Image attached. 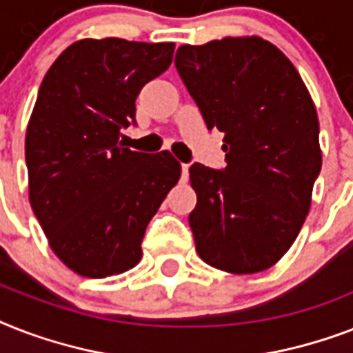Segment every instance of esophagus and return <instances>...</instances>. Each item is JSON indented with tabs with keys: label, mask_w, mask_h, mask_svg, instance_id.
Masks as SVG:
<instances>
[{
	"label": "esophagus",
	"mask_w": 353,
	"mask_h": 353,
	"mask_svg": "<svg viewBox=\"0 0 353 353\" xmlns=\"http://www.w3.org/2000/svg\"><path fill=\"white\" fill-rule=\"evenodd\" d=\"M181 179L183 181L188 179V165H181Z\"/></svg>",
	"instance_id": "34e87169"
}]
</instances>
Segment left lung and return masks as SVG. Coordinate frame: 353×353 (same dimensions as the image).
I'll list each match as a JSON object with an SVG mask.
<instances>
[{"instance_id":"left-lung-1","label":"left lung","mask_w":353,"mask_h":353,"mask_svg":"<svg viewBox=\"0 0 353 353\" xmlns=\"http://www.w3.org/2000/svg\"><path fill=\"white\" fill-rule=\"evenodd\" d=\"M176 68L207 128L225 133V168L188 170L196 251L227 273L269 269L301 232L323 165L310 91L284 52L258 36L181 46Z\"/></svg>"}]
</instances>
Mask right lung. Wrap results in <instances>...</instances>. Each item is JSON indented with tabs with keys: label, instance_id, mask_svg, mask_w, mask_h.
I'll return each instance as SVG.
<instances>
[{
	"label": "right lung",
	"instance_id": "add662e5",
	"mask_svg": "<svg viewBox=\"0 0 353 353\" xmlns=\"http://www.w3.org/2000/svg\"><path fill=\"white\" fill-rule=\"evenodd\" d=\"M174 43L121 38L71 43L38 91L25 135L29 201L49 245L77 274L137 265L150 220L179 181L168 152L124 148L143 85L170 68Z\"/></svg>",
	"mask_w": 353,
	"mask_h": 353
}]
</instances>
